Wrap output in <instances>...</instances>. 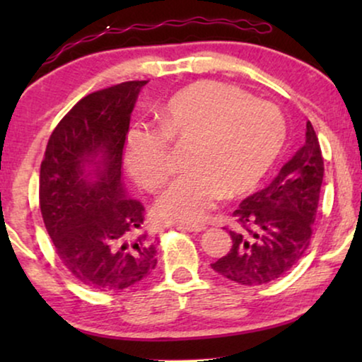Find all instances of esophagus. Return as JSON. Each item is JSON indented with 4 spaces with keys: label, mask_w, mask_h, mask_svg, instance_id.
Instances as JSON below:
<instances>
[{
    "label": "esophagus",
    "mask_w": 362,
    "mask_h": 362,
    "mask_svg": "<svg viewBox=\"0 0 362 362\" xmlns=\"http://www.w3.org/2000/svg\"><path fill=\"white\" fill-rule=\"evenodd\" d=\"M180 227H181V229H186V230H189V232H202V230H206V226L204 224H181Z\"/></svg>",
    "instance_id": "obj_1"
}]
</instances>
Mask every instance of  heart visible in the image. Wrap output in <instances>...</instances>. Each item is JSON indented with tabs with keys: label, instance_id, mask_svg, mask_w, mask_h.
<instances>
[{
	"label": "heart",
	"instance_id": "b5f03b06",
	"mask_svg": "<svg viewBox=\"0 0 362 362\" xmlns=\"http://www.w3.org/2000/svg\"><path fill=\"white\" fill-rule=\"evenodd\" d=\"M160 132L133 127L125 163L145 191H156L170 175L168 141H191L189 171L158 197L163 222L204 221L222 197L249 191L270 170L285 140V120L274 103L222 82H196L176 92L158 110Z\"/></svg>",
	"mask_w": 362,
	"mask_h": 362
}]
</instances>
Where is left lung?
<instances>
[{
	"instance_id": "obj_1",
	"label": "left lung",
	"mask_w": 362,
	"mask_h": 362,
	"mask_svg": "<svg viewBox=\"0 0 362 362\" xmlns=\"http://www.w3.org/2000/svg\"><path fill=\"white\" fill-rule=\"evenodd\" d=\"M318 136L306 122L305 143L269 186L240 202L234 216L240 230H229V254L211 264L217 274L254 286L285 275L308 249L323 182Z\"/></svg>"
}]
</instances>
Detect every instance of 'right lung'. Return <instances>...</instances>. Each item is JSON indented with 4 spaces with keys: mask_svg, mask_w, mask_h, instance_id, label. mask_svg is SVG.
<instances>
[{
    "mask_svg": "<svg viewBox=\"0 0 362 362\" xmlns=\"http://www.w3.org/2000/svg\"><path fill=\"white\" fill-rule=\"evenodd\" d=\"M146 81L83 97L59 122L39 175L44 226L66 269L100 291L128 288L156 267L145 207L122 177L130 115Z\"/></svg>",
    "mask_w": 362,
    "mask_h": 362,
    "instance_id": "1",
    "label": "right lung"
}]
</instances>
